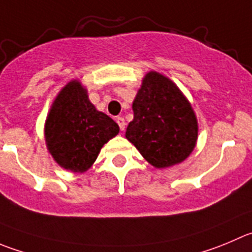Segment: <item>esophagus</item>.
Masks as SVG:
<instances>
[{
	"label": "esophagus",
	"mask_w": 252,
	"mask_h": 252,
	"mask_svg": "<svg viewBox=\"0 0 252 252\" xmlns=\"http://www.w3.org/2000/svg\"><path fill=\"white\" fill-rule=\"evenodd\" d=\"M116 122H117V125H119V126H120V130L124 131L125 130V126H126V122H125L124 117H117Z\"/></svg>",
	"instance_id": "esophagus-1"
}]
</instances>
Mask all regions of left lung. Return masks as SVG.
<instances>
[{
  "instance_id": "8db88e82",
  "label": "left lung",
  "mask_w": 252,
  "mask_h": 252,
  "mask_svg": "<svg viewBox=\"0 0 252 252\" xmlns=\"http://www.w3.org/2000/svg\"><path fill=\"white\" fill-rule=\"evenodd\" d=\"M132 110L126 138L148 163L166 168L190 155L198 138V121L191 105L171 79L157 71L146 74Z\"/></svg>"
}]
</instances>
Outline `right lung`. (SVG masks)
Returning <instances> with one entry per match:
<instances>
[{
    "label": "right lung",
    "instance_id": "1",
    "mask_svg": "<svg viewBox=\"0 0 252 252\" xmlns=\"http://www.w3.org/2000/svg\"><path fill=\"white\" fill-rule=\"evenodd\" d=\"M119 131L111 117L95 109L78 80L62 89L44 126L49 153L59 166L75 173L88 171L102 146Z\"/></svg>",
    "mask_w": 252,
    "mask_h": 252
}]
</instances>
